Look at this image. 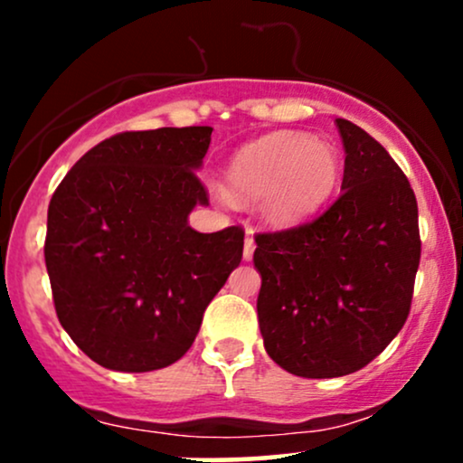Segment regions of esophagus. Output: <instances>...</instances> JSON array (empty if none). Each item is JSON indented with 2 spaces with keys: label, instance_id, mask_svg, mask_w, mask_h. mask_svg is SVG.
I'll return each instance as SVG.
<instances>
[{
  "label": "esophagus",
  "instance_id": "esophagus-1",
  "mask_svg": "<svg viewBox=\"0 0 463 463\" xmlns=\"http://www.w3.org/2000/svg\"><path fill=\"white\" fill-rule=\"evenodd\" d=\"M254 248H257V243H254L252 231H248L246 232V241H243V259H246V261H252Z\"/></svg>",
  "mask_w": 463,
  "mask_h": 463
}]
</instances>
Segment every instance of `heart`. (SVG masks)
I'll use <instances>...</instances> for the list:
<instances>
[{"instance_id":"b5f03b06","label":"heart","mask_w":463,"mask_h":463,"mask_svg":"<svg viewBox=\"0 0 463 463\" xmlns=\"http://www.w3.org/2000/svg\"><path fill=\"white\" fill-rule=\"evenodd\" d=\"M342 178L337 147L307 132H272L248 143L231 158L226 180L231 195L259 204L265 220L291 226L322 209Z\"/></svg>"}]
</instances>
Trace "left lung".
<instances>
[{"instance_id": "8db88e82", "label": "left lung", "mask_w": 463, "mask_h": 463, "mask_svg": "<svg viewBox=\"0 0 463 463\" xmlns=\"http://www.w3.org/2000/svg\"><path fill=\"white\" fill-rule=\"evenodd\" d=\"M342 195L317 220L257 235V313L268 354L305 379L346 376L405 324L420 263L411 184L379 141L348 119Z\"/></svg>"}]
</instances>
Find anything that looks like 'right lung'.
Returning <instances> with one entry per match:
<instances>
[{
    "instance_id": "1",
    "label": "right lung",
    "mask_w": 463,
    "mask_h": 463,
    "mask_svg": "<svg viewBox=\"0 0 463 463\" xmlns=\"http://www.w3.org/2000/svg\"><path fill=\"white\" fill-rule=\"evenodd\" d=\"M211 126L121 132L91 147L47 209L45 265L56 316L95 364L161 370L194 344L241 263L243 231L198 232V169Z\"/></svg>"
}]
</instances>
